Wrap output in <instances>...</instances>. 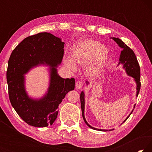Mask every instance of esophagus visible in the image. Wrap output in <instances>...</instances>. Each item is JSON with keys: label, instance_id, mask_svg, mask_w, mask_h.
Wrapping results in <instances>:
<instances>
[{"label": "esophagus", "instance_id": "1", "mask_svg": "<svg viewBox=\"0 0 152 152\" xmlns=\"http://www.w3.org/2000/svg\"><path fill=\"white\" fill-rule=\"evenodd\" d=\"M83 86V82L80 80H78L76 82V89H81Z\"/></svg>", "mask_w": 152, "mask_h": 152}]
</instances>
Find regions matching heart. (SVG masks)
I'll return each mask as SVG.
<instances>
[{"label": "heart", "instance_id": "obj_1", "mask_svg": "<svg viewBox=\"0 0 152 152\" xmlns=\"http://www.w3.org/2000/svg\"><path fill=\"white\" fill-rule=\"evenodd\" d=\"M109 57V50L106 45L96 40L87 39L80 41L72 49L70 58H66L64 65L70 71H75L76 64L84 66L88 74L96 73L103 68Z\"/></svg>", "mask_w": 152, "mask_h": 152}]
</instances>
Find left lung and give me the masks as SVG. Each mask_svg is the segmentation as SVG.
<instances>
[{
	"label": "left lung",
	"mask_w": 152,
	"mask_h": 152,
	"mask_svg": "<svg viewBox=\"0 0 152 152\" xmlns=\"http://www.w3.org/2000/svg\"><path fill=\"white\" fill-rule=\"evenodd\" d=\"M110 39H113V40L116 42L118 45L122 49L121 51L120 56H119V62L117 66H119L120 64H122L123 68L124 69L125 72L127 73L128 76L134 79V81L136 83V97H137L139 92H140V87H141V82H140V65H139L138 61L136 58L135 54L133 52V51L129 48L128 46L125 44V43L123 42L121 39H120L119 38L116 37H111ZM86 84L88 85L89 82L86 81ZM80 102H81V109L82 113V117H83V119L85 122L86 124L90 128L94 130H99L101 132H107V131H111L113 129H97L92 127L91 125H90L88 122L86 121L85 119V116H84V109H85V94H84V91H82L80 93ZM135 104L133 107V109L132 110V112L130 113V114L128 115L127 117L123 121L122 123H124L126 120H127L129 117L130 116V115L132 114V112L133 111ZM121 123V124H122Z\"/></svg>",
	"instance_id": "1"
}]
</instances>
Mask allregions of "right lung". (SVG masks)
Returning a JSON list of instances; mask_svg holds the SVG:
<instances>
[{"mask_svg":"<svg viewBox=\"0 0 152 152\" xmlns=\"http://www.w3.org/2000/svg\"><path fill=\"white\" fill-rule=\"evenodd\" d=\"M64 44L61 38L50 33H39L24 39L10 56L7 71L9 99L15 111L28 125L36 127L52 125L58 116L59 104L74 89V78H63L58 72ZM41 65L50 66L48 88L43 97L32 98L26 92L24 75Z\"/></svg>","mask_w":152,"mask_h":152,"instance_id":"add662e5","label":"right lung"}]
</instances>
